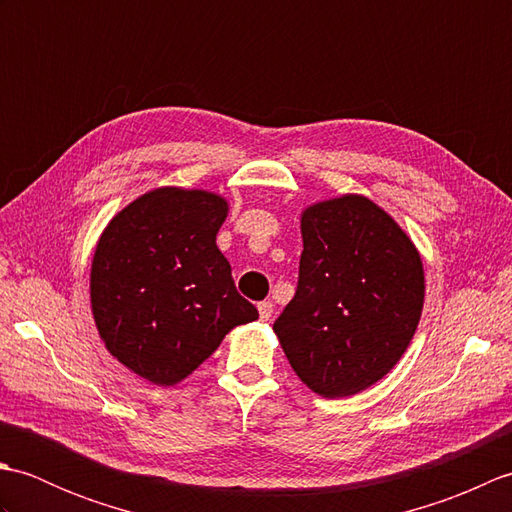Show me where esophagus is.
<instances>
[{
    "instance_id": "34e87169",
    "label": "esophagus",
    "mask_w": 512,
    "mask_h": 512,
    "mask_svg": "<svg viewBox=\"0 0 512 512\" xmlns=\"http://www.w3.org/2000/svg\"><path fill=\"white\" fill-rule=\"evenodd\" d=\"M257 310H259V319L262 321H270V317H273V312H275V306L270 301H262L257 306Z\"/></svg>"
}]
</instances>
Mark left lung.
I'll return each instance as SVG.
<instances>
[{"label":"left lung","instance_id":"left-lung-1","mask_svg":"<svg viewBox=\"0 0 512 512\" xmlns=\"http://www.w3.org/2000/svg\"><path fill=\"white\" fill-rule=\"evenodd\" d=\"M299 286L273 330L290 367L323 398L383 380L416 334L422 257L385 209L361 193L301 211Z\"/></svg>","mask_w":512,"mask_h":512}]
</instances>
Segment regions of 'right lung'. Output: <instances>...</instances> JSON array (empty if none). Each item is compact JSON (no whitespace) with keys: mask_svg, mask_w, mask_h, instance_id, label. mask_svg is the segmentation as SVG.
<instances>
[{"mask_svg":"<svg viewBox=\"0 0 512 512\" xmlns=\"http://www.w3.org/2000/svg\"><path fill=\"white\" fill-rule=\"evenodd\" d=\"M226 215L220 193L158 187L118 211L96 242V330L107 352L151 385H178L228 332L259 317L215 244Z\"/></svg>","mask_w":512,"mask_h":512,"instance_id":"add662e5","label":"right lung"}]
</instances>
